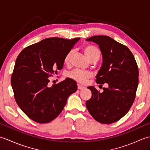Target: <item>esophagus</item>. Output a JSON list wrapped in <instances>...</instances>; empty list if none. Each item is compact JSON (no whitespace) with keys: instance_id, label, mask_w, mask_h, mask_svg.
I'll list each match as a JSON object with an SVG mask.
<instances>
[{"instance_id":"34e87169","label":"esophagus","mask_w":150,"mask_h":150,"mask_svg":"<svg viewBox=\"0 0 150 150\" xmlns=\"http://www.w3.org/2000/svg\"><path fill=\"white\" fill-rule=\"evenodd\" d=\"M77 88L79 89V90H84V89L85 88V87L82 86H81L80 84H78L77 85Z\"/></svg>"}]
</instances>
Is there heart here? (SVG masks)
Listing matches in <instances>:
<instances>
[{
    "label": "heart",
    "instance_id": "heart-1",
    "mask_svg": "<svg viewBox=\"0 0 150 150\" xmlns=\"http://www.w3.org/2000/svg\"><path fill=\"white\" fill-rule=\"evenodd\" d=\"M84 52L86 55L88 57V59L90 60L91 59L95 58V57H98L99 58L100 55V52L99 49L95 46L91 45V44H88V45H86L84 47ZM73 54V50H69L66 54L64 59V62L65 64L68 65L70 62H71ZM68 77L77 82H80V83H85L91 77V73L89 71L75 69L69 72Z\"/></svg>",
    "mask_w": 150,
    "mask_h": 150
}]
</instances>
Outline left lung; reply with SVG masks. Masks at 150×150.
<instances>
[{"mask_svg":"<svg viewBox=\"0 0 150 150\" xmlns=\"http://www.w3.org/2000/svg\"><path fill=\"white\" fill-rule=\"evenodd\" d=\"M86 40L97 44L103 55L96 82L108 83L109 87L104 88L103 93L93 86L88 87L92 96L86 106L98 122H115L128 112L135 100L139 84L137 64L128 47L110 37L93 36Z\"/></svg>","mask_w":150,"mask_h":150,"instance_id":"obj_1","label":"left lung"}]
</instances>
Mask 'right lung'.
<instances>
[{
  "instance_id": "right-lung-1",
  "label": "right lung",
  "mask_w": 150,
  "mask_h": 150,
  "mask_svg": "<svg viewBox=\"0 0 150 150\" xmlns=\"http://www.w3.org/2000/svg\"><path fill=\"white\" fill-rule=\"evenodd\" d=\"M79 38H47L21 51L15 61L11 84L16 103L26 115L38 123H47L61 113L67 98L77 91L69 78L47 86L48 77L63 68L66 54Z\"/></svg>"
}]
</instances>
